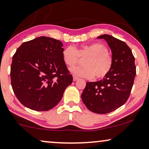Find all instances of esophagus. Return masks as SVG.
<instances>
[{
    "label": "esophagus",
    "instance_id": "esophagus-1",
    "mask_svg": "<svg viewBox=\"0 0 149 149\" xmlns=\"http://www.w3.org/2000/svg\"><path fill=\"white\" fill-rule=\"evenodd\" d=\"M73 81H76V80H78V78L77 76H73Z\"/></svg>",
    "mask_w": 149,
    "mask_h": 149
}]
</instances>
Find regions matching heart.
<instances>
[{"instance_id":"b5f03b06","label":"heart","mask_w":149,"mask_h":149,"mask_svg":"<svg viewBox=\"0 0 149 149\" xmlns=\"http://www.w3.org/2000/svg\"><path fill=\"white\" fill-rule=\"evenodd\" d=\"M63 61L68 67L76 65L80 58L84 60V67H73L70 69L74 76L88 79H100L107 76L111 70L113 58L108 53L105 45L99 42L81 45L76 49L71 46L67 47L63 51Z\"/></svg>"}]
</instances>
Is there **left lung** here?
I'll use <instances>...</instances> for the list:
<instances>
[{
    "label": "left lung",
    "mask_w": 149,
    "mask_h": 149,
    "mask_svg": "<svg viewBox=\"0 0 149 149\" xmlns=\"http://www.w3.org/2000/svg\"><path fill=\"white\" fill-rule=\"evenodd\" d=\"M112 52L113 67L107 76L97 82H86L81 98L88 110L99 114L112 112L129 98L136 75L135 58L125 42L108 34L101 35Z\"/></svg>",
    "instance_id": "obj_1"
}]
</instances>
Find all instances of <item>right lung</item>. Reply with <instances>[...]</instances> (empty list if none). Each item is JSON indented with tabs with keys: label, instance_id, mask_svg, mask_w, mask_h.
I'll list each match as a JSON object with an SVG mask.
<instances>
[{
	"label": "right lung",
	"instance_id": "obj_1",
	"mask_svg": "<svg viewBox=\"0 0 149 149\" xmlns=\"http://www.w3.org/2000/svg\"><path fill=\"white\" fill-rule=\"evenodd\" d=\"M63 44L40 36L23 42L11 65V83L18 100L38 111H49L58 104L73 82L63 61Z\"/></svg>",
	"mask_w": 149,
	"mask_h": 149
}]
</instances>
